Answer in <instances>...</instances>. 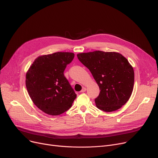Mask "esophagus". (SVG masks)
I'll return each mask as SVG.
<instances>
[{
  "label": "esophagus",
  "mask_w": 158,
  "mask_h": 158,
  "mask_svg": "<svg viewBox=\"0 0 158 158\" xmlns=\"http://www.w3.org/2000/svg\"><path fill=\"white\" fill-rule=\"evenodd\" d=\"M86 88H85V87H83V89H82V90H81L80 92H86Z\"/></svg>",
  "instance_id": "34e87169"
}]
</instances>
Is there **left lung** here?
Wrapping results in <instances>:
<instances>
[{
    "label": "left lung",
    "mask_w": 158,
    "mask_h": 158,
    "mask_svg": "<svg viewBox=\"0 0 158 158\" xmlns=\"http://www.w3.org/2000/svg\"><path fill=\"white\" fill-rule=\"evenodd\" d=\"M78 59L92 73L100 93L96 106L105 112L119 109L133 91L134 72L128 60L117 52L95 51L77 54Z\"/></svg>",
    "instance_id": "1"
}]
</instances>
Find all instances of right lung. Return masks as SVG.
I'll return each instance as SVG.
<instances>
[{
  "label": "right lung",
  "mask_w": 158,
  "mask_h": 158,
  "mask_svg": "<svg viewBox=\"0 0 158 158\" xmlns=\"http://www.w3.org/2000/svg\"><path fill=\"white\" fill-rule=\"evenodd\" d=\"M74 58L70 52H56L37 57L26 75L27 90L33 103L44 113L58 115L67 111L77 95L64 75Z\"/></svg>",
  "instance_id": "1"
}]
</instances>
